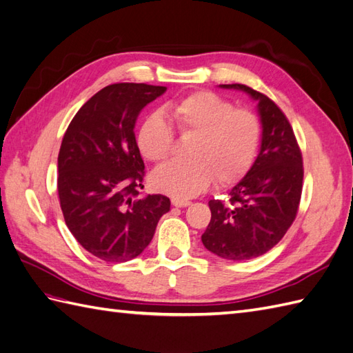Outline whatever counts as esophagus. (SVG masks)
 <instances>
[{
  "mask_svg": "<svg viewBox=\"0 0 353 353\" xmlns=\"http://www.w3.org/2000/svg\"><path fill=\"white\" fill-rule=\"evenodd\" d=\"M172 205L178 206V208H185V206L190 205V202L184 199H178V197H172Z\"/></svg>",
  "mask_w": 353,
  "mask_h": 353,
  "instance_id": "obj_1",
  "label": "esophagus"
}]
</instances>
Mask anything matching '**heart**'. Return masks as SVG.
I'll list each match as a JSON object with an SVG mask.
<instances>
[{
	"label": "heart",
	"instance_id": "b5f03b06",
	"mask_svg": "<svg viewBox=\"0 0 353 353\" xmlns=\"http://www.w3.org/2000/svg\"><path fill=\"white\" fill-rule=\"evenodd\" d=\"M166 112L184 136H194L192 160L170 161L151 176L159 192L187 199L206 190L216 178L220 185L241 179L252 168L261 143V123L248 109H235L211 91H199L170 103ZM174 142L170 123L161 114L143 119L136 134L137 150L150 161L168 159Z\"/></svg>",
	"mask_w": 353,
	"mask_h": 353
}]
</instances>
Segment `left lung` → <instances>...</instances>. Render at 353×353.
Returning a JSON list of instances; mask_svg holds the SVG:
<instances>
[{"instance_id": "8db88e82", "label": "left lung", "mask_w": 353, "mask_h": 353, "mask_svg": "<svg viewBox=\"0 0 353 353\" xmlns=\"http://www.w3.org/2000/svg\"><path fill=\"white\" fill-rule=\"evenodd\" d=\"M220 88L243 91L256 101L261 150L245 176L229 190V202H208L211 221L202 243L221 259L248 261L271 250L294 223L303 192V157L276 103L247 85Z\"/></svg>"}]
</instances>
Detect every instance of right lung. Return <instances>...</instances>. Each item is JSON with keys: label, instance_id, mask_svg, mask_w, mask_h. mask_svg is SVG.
<instances>
[{"label": "right lung", "instance_id": "add662e5", "mask_svg": "<svg viewBox=\"0 0 353 353\" xmlns=\"http://www.w3.org/2000/svg\"><path fill=\"white\" fill-rule=\"evenodd\" d=\"M166 92L147 83H114L77 110L58 154V196L65 225L85 250L127 262L148 247L169 197L147 194L134 124Z\"/></svg>", "mask_w": 353, "mask_h": 353}]
</instances>
